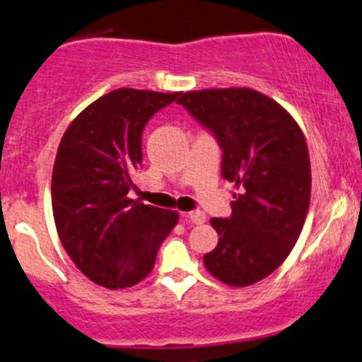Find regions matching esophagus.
I'll list each match as a JSON object with an SVG mask.
<instances>
[{
	"mask_svg": "<svg viewBox=\"0 0 362 362\" xmlns=\"http://www.w3.org/2000/svg\"><path fill=\"white\" fill-rule=\"evenodd\" d=\"M186 218H188L191 223H197V225H199V223L205 222V220H206V215L203 214L202 210H193V211H189V214H186Z\"/></svg>",
	"mask_w": 362,
	"mask_h": 362,
	"instance_id": "obj_1",
	"label": "esophagus"
}]
</instances>
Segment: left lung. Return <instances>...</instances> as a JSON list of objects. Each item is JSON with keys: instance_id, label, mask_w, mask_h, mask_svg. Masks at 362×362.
Wrapping results in <instances>:
<instances>
[{"instance_id": "obj_1", "label": "left lung", "mask_w": 362, "mask_h": 362, "mask_svg": "<svg viewBox=\"0 0 362 362\" xmlns=\"http://www.w3.org/2000/svg\"><path fill=\"white\" fill-rule=\"evenodd\" d=\"M177 103L222 148V177L235 182L232 215L211 218L216 247L206 269L230 286H249L283 264L310 205L308 147L298 123L274 100L249 88L188 91Z\"/></svg>"}]
</instances>
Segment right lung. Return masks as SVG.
I'll use <instances>...</instances> for the list:
<instances>
[{"label": "right lung", "instance_id": "add662e5", "mask_svg": "<svg viewBox=\"0 0 362 362\" xmlns=\"http://www.w3.org/2000/svg\"><path fill=\"white\" fill-rule=\"evenodd\" d=\"M181 93L122 88L84 108L59 144L52 211L59 239L81 273L118 290L142 281L177 223V211L130 199L142 168V132Z\"/></svg>", "mask_w": 362, "mask_h": 362}]
</instances>
